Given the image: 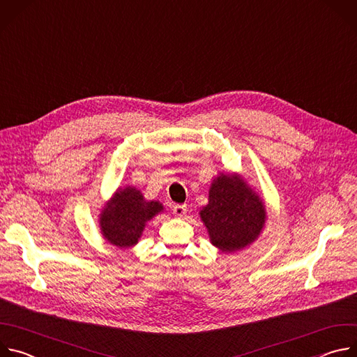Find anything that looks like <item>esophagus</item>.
Returning <instances> with one entry per match:
<instances>
[{
  "mask_svg": "<svg viewBox=\"0 0 357 357\" xmlns=\"http://www.w3.org/2000/svg\"><path fill=\"white\" fill-rule=\"evenodd\" d=\"M172 212H174L175 216L182 218L186 213V205H179V203H178V205L172 206Z\"/></svg>",
  "mask_w": 357,
  "mask_h": 357,
  "instance_id": "obj_1",
  "label": "esophagus"
}]
</instances>
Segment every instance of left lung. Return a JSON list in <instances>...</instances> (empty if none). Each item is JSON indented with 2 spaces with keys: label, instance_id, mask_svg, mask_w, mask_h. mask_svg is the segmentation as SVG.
I'll return each mask as SVG.
<instances>
[{
  "label": "left lung",
  "instance_id": "1",
  "mask_svg": "<svg viewBox=\"0 0 357 357\" xmlns=\"http://www.w3.org/2000/svg\"><path fill=\"white\" fill-rule=\"evenodd\" d=\"M213 245L225 252L252 243L263 230V200L237 176L220 175L209 190L208 206L200 211Z\"/></svg>",
  "mask_w": 357,
  "mask_h": 357
}]
</instances>
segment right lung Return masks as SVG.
<instances>
[{
	"label": "right lung",
	"instance_id": "obj_1",
	"mask_svg": "<svg viewBox=\"0 0 357 357\" xmlns=\"http://www.w3.org/2000/svg\"><path fill=\"white\" fill-rule=\"evenodd\" d=\"M161 211L160 202H146L139 190L121 189L100 215L101 233L117 247H131L141 237L145 223Z\"/></svg>",
	"mask_w": 357,
	"mask_h": 357
}]
</instances>
